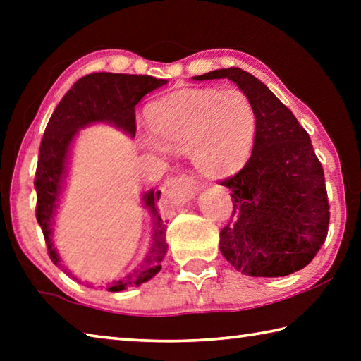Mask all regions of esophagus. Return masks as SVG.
<instances>
[{"label": "esophagus", "instance_id": "obj_1", "mask_svg": "<svg viewBox=\"0 0 361 361\" xmlns=\"http://www.w3.org/2000/svg\"><path fill=\"white\" fill-rule=\"evenodd\" d=\"M199 189L200 185L191 175H180L167 183L166 189H164V194H166V197L173 200L176 204H185L199 192Z\"/></svg>", "mask_w": 361, "mask_h": 361}]
</instances>
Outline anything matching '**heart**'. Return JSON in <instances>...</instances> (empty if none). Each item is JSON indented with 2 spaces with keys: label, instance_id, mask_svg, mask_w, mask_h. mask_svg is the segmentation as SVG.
Returning <instances> with one entry per match:
<instances>
[{
  "label": "heart",
  "instance_id": "heart-1",
  "mask_svg": "<svg viewBox=\"0 0 361 361\" xmlns=\"http://www.w3.org/2000/svg\"><path fill=\"white\" fill-rule=\"evenodd\" d=\"M151 133L140 137L146 151L167 156L188 151L199 173L235 172L252 154L256 111L239 89H181L146 108Z\"/></svg>",
  "mask_w": 361,
  "mask_h": 361
}]
</instances>
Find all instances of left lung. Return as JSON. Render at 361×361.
<instances>
[{"instance_id": "1", "label": "left lung", "mask_w": 361, "mask_h": 361, "mask_svg": "<svg viewBox=\"0 0 361 361\" xmlns=\"http://www.w3.org/2000/svg\"><path fill=\"white\" fill-rule=\"evenodd\" d=\"M235 82L256 111L252 156L234 176L231 221L219 232V250L250 277H283L309 264L328 234L325 173L309 133L266 84L240 68L194 76Z\"/></svg>"}]
</instances>
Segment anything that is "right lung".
<instances>
[{"mask_svg": "<svg viewBox=\"0 0 361 361\" xmlns=\"http://www.w3.org/2000/svg\"><path fill=\"white\" fill-rule=\"evenodd\" d=\"M167 84V79L148 75H121V73H90L78 79L52 113L39 146L38 167L35 175L36 219L44 234L47 253L59 266L60 256L52 243L54 215L59 207L68 167L70 146L79 129L94 122H106L129 133L137 132L135 106L146 94ZM161 191L151 189L143 194V205L152 215V243L140 269L122 280H114L108 291H122L148 282L161 271L167 252L166 221L157 212Z\"/></svg>", "mask_w": 361, "mask_h": 361, "instance_id": "add662e5", "label": "right lung"}]
</instances>
